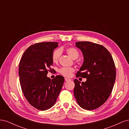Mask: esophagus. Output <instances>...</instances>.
<instances>
[{"mask_svg": "<svg viewBox=\"0 0 129 129\" xmlns=\"http://www.w3.org/2000/svg\"><path fill=\"white\" fill-rule=\"evenodd\" d=\"M64 80H65L66 82H67V81H71V79H67V78H65Z\"/></svg>", "mask_w": 129, "mask_h": 129, "instance_id": "1", "label": "esophagus"}]
</instances>
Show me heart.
I'll return each instance as SVG.
<instances>
[{
	"label": "heart",
	"mask_w": 129,
	"mask_h": 129,
	"mask_svg": "<svg viewBox=\"0 0 129 129\" xmlns=\"http://www.w3.org/2000/svg\"><path fill=\"white\" fill-rule=\"evenodd\" d=\"M65 52L68 55L73 59H76L79 56L80 53L78 50L73 47H69L65 49ZM61 51L59 49H56L54 50L52 54V61L54 63H57L59 58L61 56ZM75 71V69L73 67H63L59 70V73L61 75L65 77H71L72 75V73Z\"/></svg>",
	"instance_id": "heart-1"
}]
</instances>
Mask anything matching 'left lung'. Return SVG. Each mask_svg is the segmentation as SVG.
<instances>
[{
  "label": "left lung",
  "mask_w": 129,
  "mask_h": 129,
  "mask_svg": "<svg viewBox=\"0 0 129 129\" xmlns=\"http://www.w3.org/2000/svg\"><path fill=\"white\" fill-rule=\"evenodd\" d=\"M76 46L82 52L84 62L76 77L86 78L85 82L74 80V94L84 109L92 110L103 105L110 96L116 79L114 60L104 46L89 41H79Z\"/></svg>",
  "instance_id": "1"
}]
</instances>
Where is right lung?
Returning <instances> with one entry per match:
<instances>
[{
	"label": "right lung",
	"mask_w": 129,
	"mask_h": 129,
	"mask_svg": "<svg viewBox=\"0 0 129 129\" xmlns=\"http://www.w3.org/2000/svg\"><path fill=\"white\" fill-rule=\"evenodd\" d=\"M58 44L43 42L31 45L23 54L19 63L22 93L29 103L38 110H48L55 104L64 81L61 75L52 80L47 76L49 69L52 71V54Z\"/></svg>",
	"instance_id": "add662e5"
}]
</instances>
